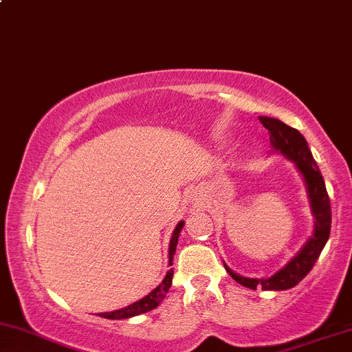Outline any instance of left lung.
<instances>
[{
	"instance_id": "obj_1",
	"label": "left lung",
	"mask_w": 352,
	"mask_h": 352,
	"mask_svg": "<svg viewBox=\"0 0 352 352\" xmlns=\"http://www.w3.org/2000/svg\"><path fill=\"white\" fill-rule=\"evenodd\" d=\"M261 124L267 129L269 140H271L272 153H280L290 160L298 169L305 183L307 196L310 201L311 215H314V233L305 245L298 250L290 261L274 272L271 277H243L233 272L227 264L223 263L225 269L230 276L235 279L238 284L245 287L256 290V287L263 290H287L296 287L303 277H305L315 266L316 259L322 253L324 245L329 238V230H331V206H329V197L324 186L323 176L320 168L314 160V155L309 148V143L297 129L289 127L287 124L280 122L274 117H259Z\"/></svg>"
}]
</instances>
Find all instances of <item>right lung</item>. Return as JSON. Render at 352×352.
<instances>
[{
	"instance_id": "add662e5",
	"label": "right lung",
	"mask_w": 352,
	"mask_h": 352,
	"mask_svg": "<svg viewBox=\"0 0 352 352\" xmlns=\"http://www.w3.org/2000/svg\"><path fill=\"white\" fill-rule=\"evenodd\" d=\"M183 227H184V222L177 223L175 232H173V235H171V240H169V253H168L169 266H173V256H175V253H176L177 238H179V233H181V230H183ZM171 282H173V269H169V271L166 272V276H164V279L162 280V284L151 290L148 296L140 298V300L130 303V305L124 307V309L114 310V311H106V314H99V316H102V318H109V320H125V318H132V316L146 314V311L153 310L160 305V302L163 300L169 287H171Z\"/></svg>"
}]
</instances>
